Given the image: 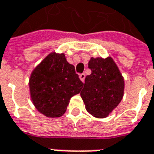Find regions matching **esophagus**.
I'll return each instance as SVG.
<instances>
[{
    "label": "esophagus",
    "instance_id": "obj_1",
    "mask_svg": "<svg viewBox=\"0 0 154 154\" xmlns=\"http://www.w3.org/2000/svg\"><path fill=\"white\" fill-rule=\"evenodd\" d=\"M79 77H80L81 81L84 82V81H85V77H86V75H85L84 73H81L80 75H79Z\"/></svg>",
    "mask_w": 154,
    "mask_h": 154
}]
</instances>
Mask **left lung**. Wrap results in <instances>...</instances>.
Returning <instances> with one entry per match:
<instances>
[{
  "label": "left lung",
  "instance_id": "8db88e82",
  "mask_svg": "<svg viewBox=\"0 0 154 154\" xmlns=\"http://www.w3.org/2000/svg\"><path fill=\"white\" fill-rule=\"evenodd\" d=\"M91 75L85 78L81 97L87 110L97 118H106L121 101L125 82L111 57H91Z\"/></svg>",
  "mask_w": 154,
  "mask_h": 154
}]
</instances>
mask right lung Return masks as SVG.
I'll return each instance as SVG.
<instances>
[{
  "mask_svg": "<svg viewBox=\"0 0 154 154\" xmlns=\"http://www.w3.org/2000/svg\"><path fill=\"white\" fill-rule=\"evenodd\" d=\"M83 82L63 54L52 53L33 71L29 89L36 109L47 117L65 113L69 100L81 91Z\"/></svg>",
  "mask_w": 154,
  "mask_h": 154,
  "instance_id": "right-lung-1",
  "label": "right lung"
}]
</instances>
